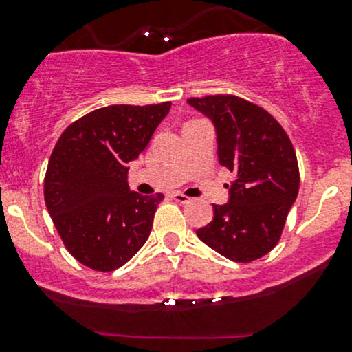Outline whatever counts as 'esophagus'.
<instances>
[{
	"label": "esophagus",
	"instance_id": "1",
	"mask_svg": "<svg viewBox=\"0 0 352 352\" xmlns=\"http://www.w3.org/2000/svg\"><path fill=\"white\" fill-rule=\"evenodd\" d=\"M172 197H173V201L180 202V204H187V202H190V197L186 196V194H182V192H173Z\"/></svg>",
	"mask_w": 352,
	"mask_h": 352
}]
</instances>
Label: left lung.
I'll use <instances>...</instances> for the list:
<instances>
[{"mask_svg": "<svg viewBox=\"0 0 352 352\" xmlns=\"http://www.w3.org/2000/svg\"><path fill=\"white\" fill-rule=\"evenodd\" d=\"M187 102L212 120L219 163L236 173L228 202L212 206L214 218L197 236L230 261H257L278 245L300 189L291 140L267 110L236 95Z\"/></svg>", "mask_w": 352, "mask_h": 352, "instance_id": "8db88e82", "label": "left lung"}]
</instances>
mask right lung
<instances>
[{
  "instance_id": "1",
  "label": "right lung",
  "mask_w": 352,
  "mask_h": 352,
  "mask_svg": "<svg viewBox=\"0 0 352 352\" xmlns=\"http://www.w3.org/2000/svg\"><path fill=\"white\" fill-rule=\"evenodd\" d=\"M170 105L97 109L69 124L52 150L45 206L67 252L94 271L119 269L150 236L163 194L129 190L127 172Z\"/></svg>"
}]
</instances>
